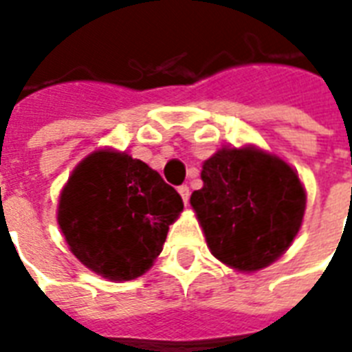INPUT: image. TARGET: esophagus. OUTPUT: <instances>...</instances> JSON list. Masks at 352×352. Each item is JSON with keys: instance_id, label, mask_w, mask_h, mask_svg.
I'll list each match as a JSON object with an SVG mask.
<instances>
[{"instance_id": "esophagus-1", "label": "esophagus", "mask_w": 352, "mask_h": 352, "mask_svg": "<svg viewBox=\"0 0 352 352\" xmlns=\"http://www.w3.org/2000/svg\"><path fill=\"white\" fill-rule=\"evenodd\" d=\"M178 192H179V196H182V199H184V204L185 205L189 204V196H190L189 187H187V185H179Z\"/></svg>"}]
</instances>
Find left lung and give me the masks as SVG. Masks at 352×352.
Wrapping results in <instances>:
<instances>
[{"label": "left lung", "mask_w": 352, "mask_h": 352, "mask_svg": "<svg viewBox=\"0 0 352 352\" xmlns=\"http://www.w3.org/2000/svg\"><path fill=\"white\" fill-rule=\"evenodd\" d=\"M201 179L190 205L221 263L260 271L291 247L307 196L289 163L251 145L225 147L205 160Z\"/></svg>", "instance_id": "left-lung-1"}]
</instances>
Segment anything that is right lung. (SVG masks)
<instances>
[{"label":"right lung","instance_id":"right-lung-1","mask_svg":"<svg viewBox=\"0 0 352 352\" xmlns=\"http://www.w3.org/2000/svg\"><path fill=\"white\" fill-rule=\"evenodd\" d=\"M182 210V196L147 163L100 148L65 184L58 223L87 269L129 282L153 267Z\"/></svg>","mask_w":352,"mask_h":352}]
</instances>
